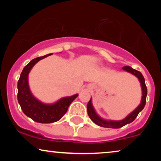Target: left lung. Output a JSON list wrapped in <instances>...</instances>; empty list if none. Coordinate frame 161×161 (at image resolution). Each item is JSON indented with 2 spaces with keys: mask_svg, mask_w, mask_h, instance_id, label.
I'll use <instances>...</instances> for the list:
<instances>
[{
  "mask_svg": "<svg viewBox=\"0 0 161 161\" xmlns=\"http://www.w3.org/2000/svg\"><path fill=\"white\" fill-rule=\"evenodd\" d=\"M122 69H124L125 71L127 72H130L133 75H135L136 78L138 79L139 82L141 83V86H142V100L138 106L133 111H132L130 114H128L124 119L122 120H107L104 119L102 117H100V116L97 114L95 110H94L93 105H92V99L91 97L89 102L88 103L87 105V112L88 115H89V118L91 119L92 122H94L96 125H99V126L103 127H108V128H120L125 125L127 124H130L132 122H133L135 120V119L137 117L138 114H139L140 111H142L145 106L146 104V98L147 95V88L145 84V80L144 76L142 75V74L139 71L133 69L130 67H122Z\"/></svg>",
  "mask_w": 161,
  "mask_h": 161,
  "instance_id": "8db88e82",
  "label": "left lung"
}]
</instances>
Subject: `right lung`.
Wrapping results in <instances>:
<instances>
[{
  "mask_svg": "<svg viewBox=\"0 0 161 161\" xmlns=\"http://www.w3.org/2000/svg\"><path fill=\"white\" fill-rule=\"evenodd\" d=\"M52 53L33 59L24 67L17 83V100L23 113L35 122L39 123H53L60 120L67 113L72 101L78 96V94L61 98L52 104L41 102L33 95L28 84V74L33 67L42 59Z\"/></svg>",
  "mask_w": 161,
  "mask_h": 161,
  "instance_id": "add662e5",
  "label": "right lung"
}]
</instances>
